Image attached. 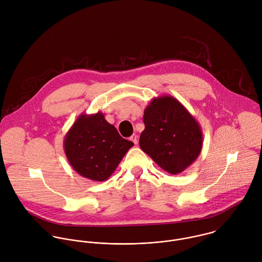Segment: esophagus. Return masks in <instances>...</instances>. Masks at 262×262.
I'll use <instances>...</instances> for the list:
<instances>
[{
    "instance_id": "34e87169",
    "label": "esophagus",
    "mask_w": 262,
    "mask_h": 262,
    "mask_svg": "<svg viewBox=\"0 0 262 262\" xmlns=\"http://www.w3.org/2000/svg\"><path fill=\"white\" fill-rule=\"evenodd\" d=\"M130 140L136 145L137 144V142H138V137L135 135V134H133L131 137H130Z\"/></svg>"
}]
</instances>
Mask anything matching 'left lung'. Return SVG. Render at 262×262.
<instances>
[{
    "mask_svg": "<svg viewBox=\"0 0 262 262\" xmlns=\"http://www.w3.org/2000/svg\"><path fill=\"white\" fill-rule=\"evenodd\" d=\"M141 149L170 174L183 172L199 157L203 132L194 117L171 96L151 100L143 115Z\"/></svg>",
    "mask_w": 262,
    "mask_h": 262,
    "instance_id": "8db88e82",
    "label": "left lung"
}]
</instances>
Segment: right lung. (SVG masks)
Wrapping results in <instances>:
<instances>
[{
  "label": "right lung",
  "mask_w": 262,
  "mask_h": 262,
  "mask_svg": "<svg viewBox=\"0 0 262 262\" xmlns=\"http://www.w3.org/2000/svg\"><path fill=\"white\" fill-rule=\"evenodd\" d=\"M120 136L102 112L81 114L67 133L63 148L75 171L91 181L108 180L133 146Z\"/></svg>",
  "instance_id": "right-lung-1"
}]
</instances>
